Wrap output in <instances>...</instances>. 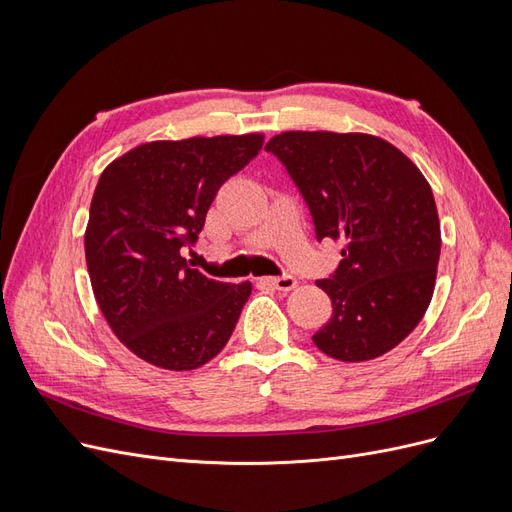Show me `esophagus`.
<instances>
[{
  "label": "esophagus",
  "instance_id": "obj_1",
  "mask_svg": "<svg viewBox=\"0 0 512 512\" xmlns=\"http://www.w3.org/2000/svg\"><path fill=\"white\" fill-rule=\"evenodd\" d=\"M260 282L262 284H269V286H273L277 290L288 292V290H292L294 286H297V277L290 275V273H284V275H277V277H262Z\"/></svg>",
  "mask_w": 512,
  "mask_h": 512
}]
</instances>
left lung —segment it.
<instances>
[{
    "instance_id": "left-lung-1",
    "label": "left lung",
    "mask_w": 512,
    "mask_h": 512,
    "mask_svg": "<svg viewBox=\"0 0 512 512\" xmlns=\"http://www.w3.org/2000/svg\"><path fill=\"white\" fill-rule=\"evenodd\" d=\"M265 149L301 192L316 239L346 243L337 269L316 282L333 314L314 344L348 363L393 350L425 316L440 260L436 200L421 170L369 134L284 132Z\"/></svg>"
}]
</instances>
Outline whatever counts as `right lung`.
<instances>
[{
  "instance_id": "add662e5",
  "label": "right lung",
  "mask_w": 512,
  "mask_h": 512,
  "mask_svg": "<svg viewBox=\"0 0 512 512\" xmlns=\"http://www.w3.org/2000/svg\"><path fill=\"white\" fill-rule=\"evenodd\" d=\"M262 143V134L145 143L100 175L85 230L89 280L108 327L143 361L188 371L228 344L252 284L209 280L183 252Z\"/></svg>"
}]
</instances>
